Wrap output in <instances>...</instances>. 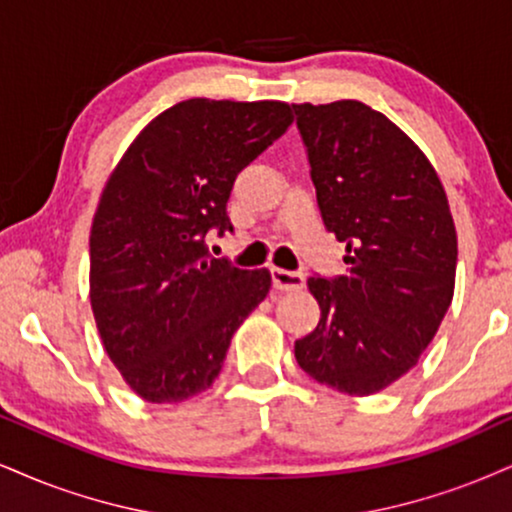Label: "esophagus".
<instances>
[{
  "label": "esophagus",
  "instance_id": "34e87169",
  "mask_svg": "<svg viewBox=\"0 0 512 512\" xmlns=\"http://www.w3.org/2000/svg\"><path fill=\"white\" fill-rule=\"evenodd\" d=\"M270 275H273V287L277 292H296V289L304 287V275L301 273H289V270H282V268H270Z\"/></svg>",
  "mask_w": 512,
  "mask_h": 512
}]
</instances>
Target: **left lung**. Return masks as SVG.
<instances>
[{
  "instance_id": "obj_1",
  "label": "left lung",
  "mask_w": 512,
  "mask_h": 512,
  "mask_svg": "<svg viewBox=\"0 0 512 512\" xmlns=\"http://www.w3.org/2000/svg\"><path fill=\"white\" fill-rule=\"evenodd\" d=\"M323 223L346 242V273L311 277L320 323L296 363L349 396L418 365L456 287V225L437 170L380 111L356 99L294 104Z\"/></svg>"
}]
</instances>
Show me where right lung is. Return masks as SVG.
I'll use <instances>...</instances> for the list:
<instances>
[{"label": "right lung", "mask_w": 512, "mask_h": 512, "mask_svg": "<svg viewBox=\"0 0 512 512\" xmlns=\"http://www.w3.org/2000/svg\"><path fill=\"white\" fill-rule=\"evenodd\" d=\"M287 102L187 99L151 121L102 189L90 230V304L125 384L182 403L216 382L230 339L270 292V273L206 249L232 232L239 170L292 125Z\"/></svg>", "instance_id": "1"}]
</instances>
